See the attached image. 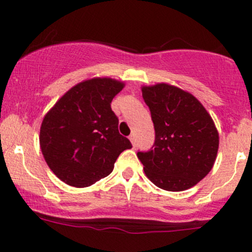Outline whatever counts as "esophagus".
I'll return each mask as SVG.
<instances>
[{
	"mask_svg": "<svg viewBox=\"0 0 252 252\" xmlns=\"http://www.w3.org/2000/svg\"><path fill=\"white\" fill-rule=\"evenodd\" d=\"M129 140L131 141V144H133V146H135V145H136V140H135V135H134V134H130V135H129Z\"/></svg>",
	"mask_w": 252,
	"mask_h": 252,
	"instance_id": "34e87169",
	"label": "esophagus"
}]
</instances>
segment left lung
<instances>
[{
	"label": "left lung",
	"mask_w": 252,
	"mask_h": 252,
	"mask_svg": "<svg viewBox=\"0 0 252 252\" xmlns=\"http://www.w3.org/2000/svg\"><path fill=\"white\" fill-rule=\"evenodd\" d=\"M155 126V144L138 152L146 177L167 191L196 185L212 169L220 136L212 118L190 93L169 84L142 86Z\"/></svg>",
	"instance_id": "8db88e82"
}]
</instances>
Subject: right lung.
I'll use <instances>...</instances> for the list:
<instances>
[{"instance_id": "obj_1", "label": "right lung", "mask_w": 252, "mask_h": 252, "mask_svg": "<svg viewBox=\"0 0 252 252\" xmlns=\"http://www.w3.org/2000/svg\"><path fill=\"white\" fill-rule=\"evenodd\" d=\"M124 83L111 78L84 80L68 90L44 117L40 147L62 182L85 188L107 177L130 141L118 131L111 108Z\"/></svg>"}]
</instances>
